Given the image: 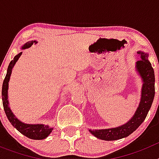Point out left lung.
<instances>
[{
  "label": "left lung",
  "instance_id": "8db88e82",
  "mask_svg": "<svg viewBox=\"0 0 159 159\" xmlns=\"http://www.w3.org/2000/svg\"><path fill=\"white\" fill-rule=\"evenodd\" d=\"M138 54L141 60L136 62V71L139 73L143 81L141 91V99L134 116L125 124L117 127L108 129H97L89 131L95 137L105 141H114L121 139L130 135L145 120L151 109L154 97V71L151 64L148 60V53L139 51Z\"/></svg>",
  "mask_w": 159,
  "mask_h": 159
}]
</instances>
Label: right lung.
Instances as JSON below:
<instances>
[{
	"label": "right lung",
	"mask_w": 159,
	"mask_h": 159,
	"mask_svg": "<svg viewBox=\"0 0 159 159\" xmlns=\"http://www.w3.org/2000/svg\"><path fill=\"white\" fill-rule=\"evenodd\" d=\"M36 44L37 41L36 40H31L28 41L21 47V49H26L30 48L32 44ZM22 52H20L15 57L13 60L9 63V65L7 69V74L5 76L4 82L2 85V101L3 106H4V110H5L6 116L11 124L19 132H20L22 134H24L26 137L29 138L31 139L35 140H41L44 139L49 134H51L53 130V127H50L48 125L45 124H29V123H25L17 119L15 116L12 111L9 107V102L8 99V82L10 80L11 74H12V68L14 65L16 64V61L19 60L20 57L21 56Z\"/></svg>",
	"instance_id": "right-lung-1"
}]
</instances>
